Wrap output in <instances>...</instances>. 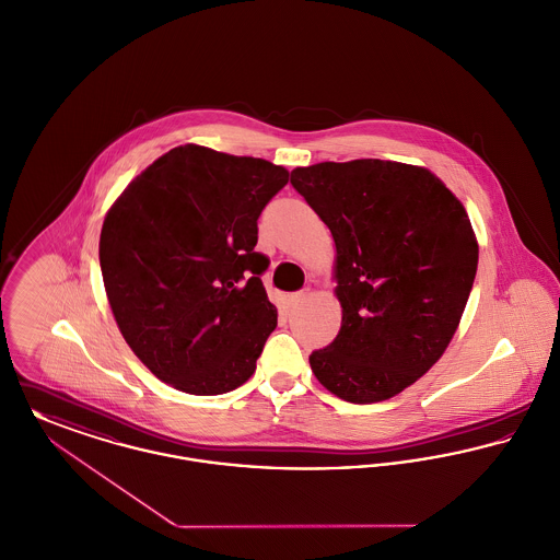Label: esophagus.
I'll return each instance as SVG.
<instances>
[{
	"instance_id": "obj_1",
	"label": "esophagus",
	"mask_w": 560,
	"mask_h": 560,
	"mask_svg": "<svg viewBox=\"0 0 560 560\" xmlns=\"http://www.w3.org/2000/svg\"><path fill=\"white\" fill-rule=\"evenodd\" d=\"M306 296H308V292H296V294L290 296V304H292V306H300V304L306 300Z\"/></svg>"
}]
</instances>
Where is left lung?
<instances>
[{"label":"left lung","mask_w":560,"mask_h":560,"mask_svg":"<svg viewBox=\"0 0 560 560\" xmlns=\"http://www.w3.org/2000/svg\"><path fill=\"white\" fill-rule=\"evenodd\" d=\"M336 243L338 336L311 353L345 401L389 399L438 362L459 326L478 243L457 197L421 166L362 159L292 171Z\"/></svg>","instance_id":"1"}]
</instances>
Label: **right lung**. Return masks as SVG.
Masks as SVG:
<instances>
[{
    "label": "right lung",
    "mask_w": 560,
    "mask_h": 560,
    "mask_svg": "<svg viewBox=\"0 0 560 560\" xmlns=\"http://www.w3.org/2000/svg\"><path fill=\"white\" fill-rule=\"evenodd\" d=\"M288 177L262 159L188 143L137 175L105 215L100 262L112 313L166 385L229 394L256 372L277 328L258 218Z\"/></svg>",
    "instance_id": "1"
}]
</instances>
